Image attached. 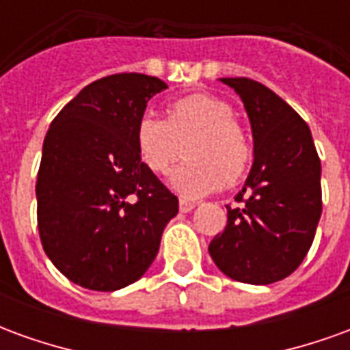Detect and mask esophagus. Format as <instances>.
Returning a JSON list of instances; mask_svg holds the SVG:
<instances>
[{
	"label": "esophagus",
	"instance_id": "esophagus-1",
	"mask_svg": "<svg viewBox=\"0 0 350 350\" xmlns=\"http://www.w3.org/2000/svg\"><path fill=\"white\" fill-rule=\"evenodd\" d=\"M195 202H191V200H185V198H180V212H191L193 208H195Z\"/></svg>",
	"mask_w": 350,
	"mask_h": 350
}]
</instances>
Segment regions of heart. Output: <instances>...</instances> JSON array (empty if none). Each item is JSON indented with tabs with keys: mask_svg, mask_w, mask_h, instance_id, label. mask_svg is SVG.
Masks as SVG:
<instances>
[{
	"mask_svg": "<svg viewBox=\"0 0 350 350\" xmlns=\"http://www.w3.org/2000/svg\"><path fill=\"white\" fill-rule=\"evenodd\" d=\"M172 172V185L185 197H200L221 183L234 185L253 161V144L227 100L212 95H187L167 108V120L146 112L135 125V146L153 174Z\"/></svg>",
	"mask_w": 350,
	"mask_h": 350,
	"instance_id": "heart-1",
	"label": "heart"
}]
</instances>
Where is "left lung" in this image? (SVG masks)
Returning a JSON list of instances; mask_svg holds the SVG:
<instances>
[{"instance_id": "8db88e82", "label": "left lung", "mask_w": 350, "mask_h": 350, "mask_svg": "<svg viewBox=\"0 0 350 350\" xmlns=\"http://www.w3.org/2000/svg\"><path fill=\"white\" fill-rule=\"evenodd\" d=\"M221 82L242 97L255 163L208 251L228 278L270 285L291 275L313 243L323 212L321 159L308 123L270 88L245 77Z\"/></svg>"}]
</instances>
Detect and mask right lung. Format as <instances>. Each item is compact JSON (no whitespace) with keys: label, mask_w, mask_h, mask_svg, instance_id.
I'll return each mask as SVG.
<instances>
[{"label":"right lung","mask_w":350,"mask_h":350,"mask_svg":"<svg viewBox=\"0 0 350 350\" xmlns=\"http://www.w3.org/2000/svg\"><path fill=\"white\" fill-rule=\"evenodd\" d=\"M163 80L140 72L99 79L50 123L37 172L44 253L72 283L112 293L144 275L178 197L140 161L135 125Z\"/></svg>","instance_id":"right-lung-1"}]
</instances>
